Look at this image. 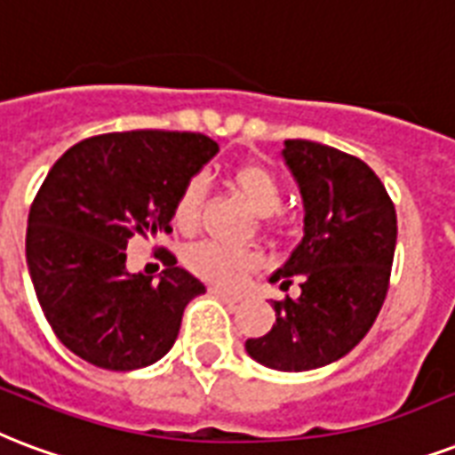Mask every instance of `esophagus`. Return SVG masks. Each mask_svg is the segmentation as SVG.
<instances>
[{
  "label": "esophagus",
  "mask_w": 455,
  "mask_h": 455,
  "mask_svg": "<svg viewBox=\"0 0 455 455\" xmlns=\"http://www.w3.org/2000/svg\"><path fill=\"white\" fill-rule=\"evenodd\" d=\"M210 293L217 298H221V300H227V303H241V296H238V293H228V291H221V289H217V286H212V289H210Z\"/></svg>",
  "instance_id": "obj_1"
}]
</instances>
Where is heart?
<instances>
[{"mask_svg":"<svg viewBox=\"0 0 455 455\" xmlns=\"http://www.w3.org/2000/svg\"><path fill=\"white\" fill-rule=\"evenodd\" d=\"M227 188L238 200L248 204V210L258 217H269L283 200V188L279 176L262 162H241L228 169ZM204 200V181L200 176H193L176 196L173 203V227L190 234L196 231L200 221V210ZM186 267L197 274L204 282L217 286H235L243 276H248L259 267V255L248 248H227L220 243H197L186 252Z\"/></svg>","mask_w":455,"mask_h":455,"instance_id":"1","label":"heart"}]
</instances>
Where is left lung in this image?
<instances>
[{
    "label": "left lung",
    "instance_id": "8db88e82",
    "mask_svg": "<svg viewBox=\"0 0 455 455\" xmlns=\"http://www.w3.org/2000/svg\"><path fill=\"white\" fill-rule=\"evenodd\" d=\"M283 159L305 207L303 241L269 282L300 296L274 300V327L248 339L259 365L282 372L317 370L358 346L377 320L396 251V210L379 176L363 159L286 140Z\"/></svg>",
    "mask_w": 455,
    "mask_h": 455
}]
</instances>
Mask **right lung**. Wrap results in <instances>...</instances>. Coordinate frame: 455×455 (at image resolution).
Returning a JSON list of instances; mask_svg holds the SVG:
<instances>
[{"label": "right lung", "mask_w": 455, "mask_h": 455, "mask_svg": "<svg viewBox=\"0 0 455 455\" xmlns=\"http://www.w3.org/2000/svg\"><path fill=\"white\" fill-rule=\"evenodd\" d=\"M220 152L203 133L126 131L61 155L28 214L26 259L52 331L90 365L128 372L164 358L204 293L176 258L159 282L126 272L135 234H169L179 190Z\"/></svg>", "instance_id": "obj_1"}]
</instances>
